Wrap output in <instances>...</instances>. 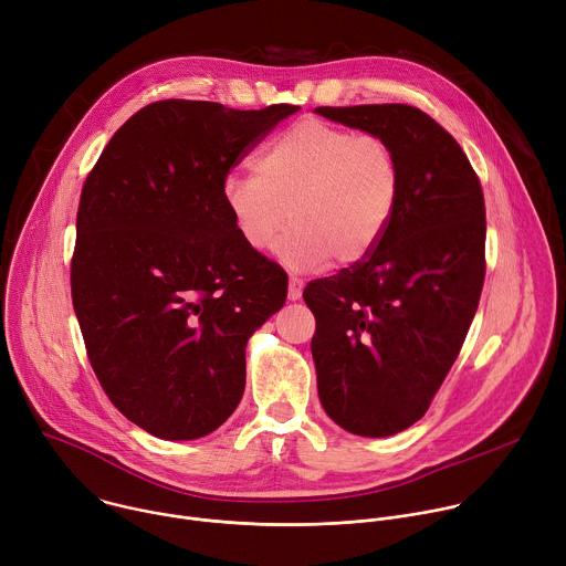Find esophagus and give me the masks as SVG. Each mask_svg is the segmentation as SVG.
Here are the masks:
<instances>
[{
    "label": "esophagus",
    "mask_w": 566,
    "mask_h": 566,
    "mask_svg": "<svg viewBox=\"0 0 566 566\" xmlns=\"http://www.w3.org/2000/svg\"><path fill=\"white\" fill-rule=\"evenodd\" d=\"M302 289H304V282L297 277V275H291L289 277V300H300L302 297Z\"/></svg>",
    "instance_id": "obj_1"
}]
</instances>
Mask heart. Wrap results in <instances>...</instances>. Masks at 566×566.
<instances>
[{
  "mask_svg": "<svg viewBox=\"0 0 566 566\" xmlns=\"http://www.w3.org/2000/svg\"><path fill=\"white\" fill-rule=\"evenodd\" d=\"M402 195L394 145L327 120H300L255 158V172L223 179V203L253 251L277 247L291 269L358 264L380 244Z\"/></svg>",
  "mask_w": 566,
  "mask_h": 566,
  "instance_id": "heart-1",
  "label": "heart"
}]
</instances>
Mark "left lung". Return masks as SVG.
Listing matches in <instances>:
<instances>
[{
    "instance_id": "obj_1",
    "label": "left lung",
    "mask_w": 566,
    "mask_h": 566,
    "mask_svg": "<svg viewBox=\"0 0 566 566\" xmlns=\"http://www.w3.org/2000/svg\"><path fill=\"white\" fill-rule=\"evenodd\" d=\"M389 140L402 195L380 244L308 282L311 354L325 412L358 437L408 430L454 365L486 275V206L459 143L410 105L317 107Z\"/></svg>"
}]
</instances>
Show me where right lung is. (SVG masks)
I'll use <instances>...</instances> for the list:
<instances>
[{
    "label": "right lung",
    "mask_w": 566,
    "mask_h": 566,
    "mask_svg": "<svg viewBox=\"0 0 566 566\" xmlns=\"http://www.w3.org/2000/svg\"><path fill=\"white\" fill-rule=\"evenodd\" d=\"M295 105L158 101L87 175L71 300L114 408L145 432L217 430L247 385V343L286 300V273L239 237L223 179Z\"/></svg>",
    "instance_id": "1"
}]
</instances>
